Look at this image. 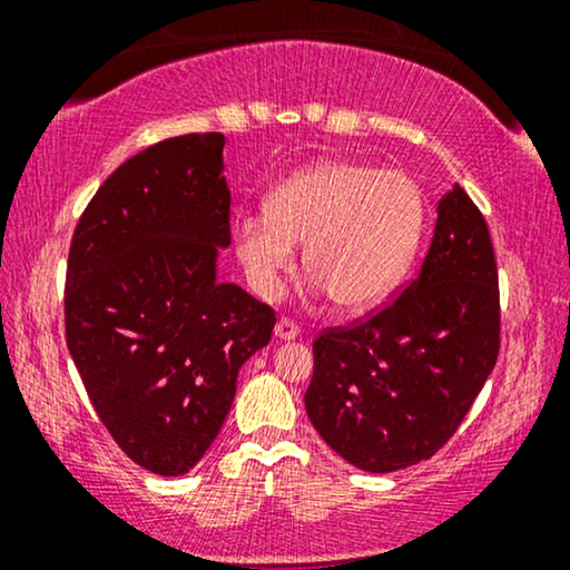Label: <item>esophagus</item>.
I'll list each match as a JSON object with an SVG mask.
<instances>
[{
	"mask_svg": "<svg viewBox=\"0 0 570 570\" xmlns=\"http://www.w3.org/2000/svg\"><path fill=\"white\" fill-rule=\"evenodd\" d=\"M301 334V330H298V324L295 322H291V318H279V322L275 324V337L277 340H285V342H291V340H295Z\"/></svg>",
	"mask_w": 570,
	"mask_h": 570,
	"instance_id": "obj_1",
	"label": "esophagus"
}]
</instances>
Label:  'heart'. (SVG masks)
<instances>
[{
  "mask_svg": "<svg viewBox=\"0 0 570 570\" xmlns=\"http://www.w3.org/2000/svg\"><path fill=\"white\" fill-rule=\"evenodd\" d=\"M425 199L410 176L353 160H324L275 186L264 215L233 225V246L252 291L277 298L303 267L345 314L376 308L400 283L423 236Z\"/></svg>",
  "mask_w": 570,
  "mask_h": 570,
  "instance_id": "b5f03b06",
  "label": "heart"
}]
</instances>
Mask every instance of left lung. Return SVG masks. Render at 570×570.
<instances>
[{"instance_id":"1","label":"left lung","mask_w":570,"mask_h":570,"mask_svg":"<svg viewBox=\"0 0 570 570\" xmlns=\"http://www.w3.org/2000/svg\"><path fill=\"white\" fill-rule=\"evenodd\" d=\"M501 347L498 267L485 217L462 186L439 202L417 277L379 314L314 342L306 412L363 472L431 459L456 433Z\"/></svg>"}]
</instances>
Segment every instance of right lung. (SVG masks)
I'll return each instance as SVG.
<instances>
[{"label": "right lung", "instance_id": "1", "mask_svg": "<svg viewBox=\"0 0 570 570\" xmlns=\"http://www.w3.org/2000/svg\"><path fill=\"white\" fill-rule=\"evenodd\" d=\"M225 137H170L106 178L77 223L65 326L85 392L124 454L186 474L228 417L275 311L217 279L230 246Z\"/></svg>", "mask_w": 570, "mask_h": 570}]
</instances>
